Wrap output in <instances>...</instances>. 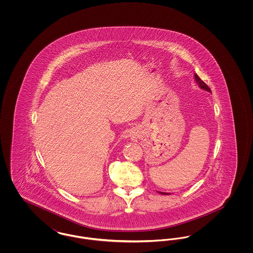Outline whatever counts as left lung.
<instances>
[{
    "label": "left lung",
    "instance_id": "1",
    "mask_svg": "<svg viewBox=\"0 0 253 253\" xmlns=\"http://www.w3.org/2000/svg\"><path fill=\"white\" fill-rule=\"evenodd\" d=\"M194 79H195V82L198 84L199 85V87L201 88V89H203V90H206V91H208V92H211V89L209 88V86L205 84L204 82L197 76V74H194ZM159 193H161V194H164V195H168L169 193H162V192H158Z\"/></svg>",
    "mask_w": 253,
    "mask_h": 253
}]
</instances>
